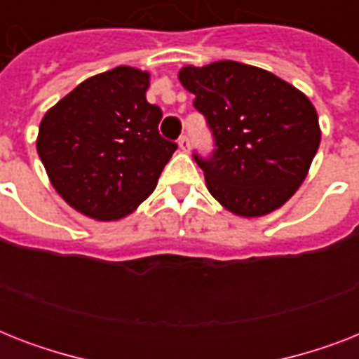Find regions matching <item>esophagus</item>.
<instances>
[{
  "label": "esophagus",
  "instance_id": "obj_1",
  "mask_svg": "<svg viewBox=\"0 0 359 359\" xmlns=\"http://www.w3.org/2000/svg\"><path fill=\"white\" fill-rule=\"evenodd\" d=\"M179 147H180V151H184V152L190 151V137H188V135H186V134L180 135V137H179Z\"/></svg>",
  "mask_w": 359,
  "mask_h": 359
}]
</instances>
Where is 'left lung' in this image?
Returning <instances> with one entry per match:
<instances>
[{
  "label": "left lung",
  "instance_id": "8db88e82",
  "mask_svg": "<svg viewBox=\"0 0 359 359\" xmlns=\"http://www.w3.org/2000/svg\"><path fill=\"white\" fill-rule=\"evenodd\" d=\"M179 80L212 132V154H194L208 191L244 218L289 201L320 145L309 98L272 72L236 61L184 67Z\"/></svg>",
  "mask_w": 359,
  "mask_h": 359
}]
</instances>
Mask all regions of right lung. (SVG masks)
<instances>
[{"instance_id": "right-lung-1", "label": "right lung", "mask_w": 359, "mask_h": 359, "mask_svg": "<svg viewBox=\"0 0 359 359\" xmlns=\"http://www.w3.org/2000/svg\"><path fill=\"white\" fill-rule=\"evenodd\" d=\"M149 72L117 67L81 81L48 109L36 152L50 182L78 212L100 222L134 212L156 188L177 143L158 132Z\"/></svg>"}]
</instances>
